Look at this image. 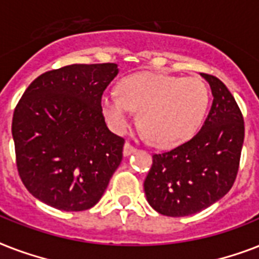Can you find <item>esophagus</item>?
Returning a JSON list of instances; mask_svg holds the SVG:
<instances>
[{
	"label": "esophagus",
	"instance_id": "esophagus-1",
	"mask_svg": "<svg viewBox=\"0 0 259 259\" xmlns=\"http://www.w3.org/2000/svg\"><path fill=\"white\" fill-rule=\"evenodd\" d=\"M134 152H136V148L132 144H129V142H126L125 146H123V156H130Z\"/></svg>",
	"mask_w": 259,
	"mask_h": 259
}]
</instances>
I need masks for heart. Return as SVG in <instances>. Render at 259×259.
<instances>
[{
	"mask_svg": "<svg viewBox=\"0 0 259 259\" xmlns=\"http://www.w3.org/2000/svg\"><path fill=\"white\" fill-rule=\"evenodd\" d=\"M209 103V90L196 76L138 72L125 78L117 91L102 97V109L114 129L129 126L132 110L148 140L160 148H172L196 133Z\"/></svg>",
	"mask_w": 259,
	"mask_h": 259,
	"instance_id": "1",
	"label": "heart"
}]
</instances>
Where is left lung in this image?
I'll return each mask as SVG.
<instances>
[{"instance_id": "1", "label": "left lung", "mask_w": 259, "mask_h": 259, "mask_svg": "<svg viewBox=\"0 0 259 259\" xmlns=\"http://www.w3.org/2000/svg\"><path fill=\"white\" fill-rule=\"evenodd\" d=\"M213 101L196 136L175 149L153 154L145 181L146 200L158 213L188 217L225 196L237 177L245 123L225 83L208 74Z\"/></svg>"}]
</instances>
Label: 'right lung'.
Instances as JSON below:
<instances>
[{"label": "right lung", "instance_id": "add662e5", "mask_svg": "<svg viewBox=\"0 0 259 259\" xmlns=\"http://www.w3.org/2000/svg\"><path fill=\"white\" fill-rule=\"evenodd\" d=\"M117 75L115 63L71 64L41 74L22 94L12 136L18 175L36 199L84 211L105 193L125 144L106 126L101 105Z\"/></svg>", "mask_w": 259, "mask_h": 259}]
</instances>
